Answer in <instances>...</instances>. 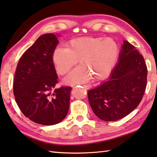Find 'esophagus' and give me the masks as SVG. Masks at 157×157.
<instances>
[{"label":"esophagus","mask_w":157,"mask_h":157,"mask_svg":"<svg viewBox=\"0 0 157 157\" xmlns=\"http://www.w3.org/2000/svg\"><path fill=\"white\" fill-rule=\"evenodd\" d=\"M83 86L85 89H89V88H90V86H89V85H87V84H84V85H83Z\"/></svg>","instance_id":"esophagus-1"}]
</instances>
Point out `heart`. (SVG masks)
Wrapping results in <instances>:
<instances>
[{
  "instance_id": "1",
  "label": "heart",
  "mask_w": 157,
  "mask_h": 157,
  "mask_svg": "<svg viewBox=\"0 0 157 157\" xmlns=\"http://www.w3.org/2000/svg\"><path fill=\"white\" fill-rule=\"evenodd\" d=\"M67 48L56 47L52 61L57 73L64 75L78 63L66 79L67 83H84L93 78L95 80L105 78L113 68L119 54L117 43L112 38L83 37L71 40Z\"/></svg>"
}]
</instances>
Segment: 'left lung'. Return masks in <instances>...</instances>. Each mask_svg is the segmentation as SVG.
I'll list each match as a JSON object with an SVG mask.
<instances>
[{"mask_svg": "<svg viewBox=\"0 0 157 157\" xmlns=\"http://www.w3.org/2000/svg\"><path fill=\"white\" fill-rule=\"evenodd\" d=\"M147 68L133 44L124 41L118 63L108 80L88 91L89 104L102 120L114 121L135 110L147 86Z\"/></svg>", "mask_w": 157, "mask_h": 157, "instance_id": "1", "label": "left lung"}]
</instances>
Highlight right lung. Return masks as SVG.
Instances as JSON below:
<instances>
[{
	"label": "right lung",
	"mask_w": 157,
	"mask_h": 157,
	"mask_svg": "<svg viewBox=\"0 0 157 157\" xmlns=\"http://www.w3.org/2000/svg\"><path fill=\"white\" fill-rule=\"evenodd\" d=\"M59 43L54 34L42 35L24 52L17 64L13 92L27 118L42 125H54L66 117L71 86L55 89L58 76L52 61Z\"/></svg>",
	"instance_id": "1"
}]
</instances>
